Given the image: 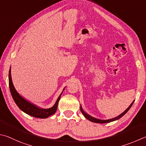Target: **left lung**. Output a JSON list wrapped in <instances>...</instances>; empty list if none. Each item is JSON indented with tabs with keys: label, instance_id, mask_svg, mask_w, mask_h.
I'll return each instance as SVG.
<instances>
[{
	"label": "left lung",
	"instance_id": "left-lung-1",
	"mask_svg": "<svg viewBox=\"0 0 146 146\" xmlns=\"http://www.w3.org/2000/svg\"><path fill=\"white\" fill-rule=\"evenodd\" d=\"M134 102V101L133 102V103H131V104L129 106V107L127 108V109L124 111V112L123 113H122L121 115H119V116H117V117H115V118H113V119H108V120H100V119H96V118H94L91 117V116H90L89 115L87 114V113L84 112V110L82 109V107L80 106V110L82 113H83V115L85 116V117L87 118L88 120H89L91 122H94V123H110V122H112L113 121H115V120H117V119H120L121 117H123V116L125 114V113L128 112V111L129 110V108H131V107L132 106V105H133V103Z\"/></svg>",
	"mask_w": 146,
	"mask_h": 146
}]
</instances>
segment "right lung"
<instances>
[{
    "label": "right lung",
    "mask_w": 146,
    "mask_h": 146,
    "mask_svg": "<svg viewBox=\"0 0 146 146\" xmlns=\"http://www.w3.org/2000/svg\"><path fill=\"white\" fill-rule=\"evenodd\" d=\"M9 89L11 91V94L12 95V97L13 100H14L17 106L19 107L23 112L27 113L28 115L33 116L34 117L38 118H47L49 116L54 114L56 112L57 105L59 101L60 98V96H61L62 93L60 94L59 97L58 98L56 103L54 105V106L52 108H48V109H43V108H40L37 107L33 104H32L30 102H27L24 98L20 96V95L18 93L17 91H16L14 86H13L12 79H11V68L9 71Z\"/></svg>",
    "instance_id": "obj_1"
}]
</instances>
